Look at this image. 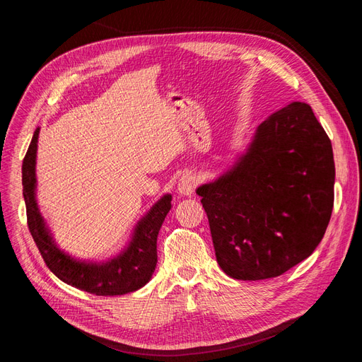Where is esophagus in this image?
Returning <instances> with one entry per match:
<instances>
[{"label": "esophagus", "instance_id": "esophagus-1", "mask_svg": "<svg viewBox=\"0 0 362 362\" xmlns=\"http://www.w3.org/2000/svg\"><path fill=\"white\" fill-rule=\"evenodd\" d=\"M196 185H198V180H196V177L192 172H187L181 177L177 190L181 196H192L194 193Z\"/></svg>", "mask_w": 362, "mask_h": 362}]
</instances>
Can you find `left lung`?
Returning a JSON list of instances; mask_svg holds the SVG:
<instances>
[{
	"label": "left lung",
	"mask_w": 362,
	"mask_h": 362,
	"mask_svg": "<svg viewBox=\"0 0 362 362\" xmlns=\"http://www.w3.org/2000/svg\"><path fill=\"white\" fill-rule=\"evenodd\" d=\"M334 181L331 140L311 107L291 103L270 115L246 154L196 190L221 269L258 281L308 258L329 223Z\"/></svg>",
	"instance_id": "obj_1"
}]
</instances>
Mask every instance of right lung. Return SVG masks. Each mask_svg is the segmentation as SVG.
Segmentation results:
<instances>
[{
	"instance_id": "obj_1",
	"label": "right lung",
	"mask_w": 362,
	"mask_h": 362,
	"mask_svg": "<svg viewBox=\"0 0 362 362\" xmlns=\"http://www.w3.org/2000/svg\"><path fill=\"white\" fill-rule=\"evenodd\" d=\"M39 128L23 161V192L27 208V223L33 240L48 269L63 282L96 296H119L141 288L157 266L158 231L172 208V196L164 194L141 217L128 247L105 262L76 261L57 247L40 216L36 202V152Z\"/></svg>"
}]
</instances>
